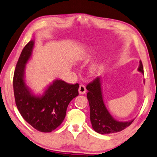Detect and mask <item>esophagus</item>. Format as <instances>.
<instances>
[{
	"mask_svg": "<svg viewBox=\"0 0 157 157\" xmlns=\"http://www.w3.org/2000/svg\"><path fill=\"white\" fill-rule=\"evenodd\" d=\"M86 91V89L85 87V86L84 84H81L79 87V93L80 94H85Z\"/></svg>",
	"mask_w": 157,
	"mask_h": 157,
	"instance_id": "esophagus-1",
	"label": "esophagus"
}]
</instances>
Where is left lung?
Instances as JSON below:
<instances>
[{
  "label": "left lung",
  "mask_w": 157,
  "mask_h": 157,
  "mask_svg": "<svg viewBox=\"0 0 157 157\" xmlns=\"http://www.w3.org/2000/svg\"><path fill=\"white\" fill-rule=\"evenodd\" d=\"M138 71L144 73L141 61ZM86 89L89 91L87 99L90 107V120L92 128L96 132L101 134L119 132L132 124L133 120L126 122L116 121L109 113L103 103L99 77L89 82L86 85Z\"/></svg>",
  "instance_id": "left-lung-1"
}]
</instances>
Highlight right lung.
<instances>
[{
	"mask_svg": "<svg viewBox=\"0 0 157 157\" xmlns=\"http://www.w3.org/2000/svg\"><path fill=\"white\" fill-rule=\"evenodd\" d=\"M34 42L24 47L13 77L14 95L17 109L24 120L40 132L54 131L63 122L70 102L78 96L79 84L54 81L41 97L31 94L24 80L25 64L31 55Z\"/></svg>",
	"mask_w": 157,
	"mask_h": 157,
	"instance_id": "right-lung-1",
	"label": "right lung"
}]
</instances>
